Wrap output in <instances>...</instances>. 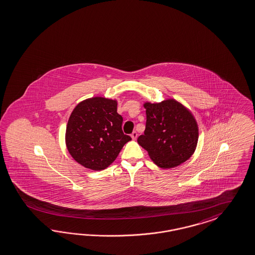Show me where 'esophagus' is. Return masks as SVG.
<instances>
[{"instance_id": "1", "label": "esophagus", "mask_w": 255, "mask_h": 255, "mask_svg": "<svg viewBox=\"0 0 255 255\" xmlns=\"http://www.w3.org/2000/svg\"><path fill=\"white\" fill-rule=\"evenodd\" d=\"M130 136H131V138L133 139V140H136V139H137V136H138V134H137V132L133 131L132 132L131 135H130Z\"/></svg>"}]
</instances>
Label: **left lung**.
Wrapping results in <instances>:
<instances>
[{
  "instance_id": "left-lung-1",
  "label": "left lung",
  "mask_w": 255,
  "mask_h": 255,
  "mask_svg": "<svg viewBox=\"0 0 255 255\" xmlns=\"http://www.w3.org/2000/svg\"><path fill=\"white\" fill-rule=\"evenodd\" d=\"M146 110L144 134L138 143L162 169L177 167L189 160L197 148L198 127L195 116L174 98L159 103H143Z\"/></svg>"
}]
</instances>
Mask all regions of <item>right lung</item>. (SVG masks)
<instances>
[{"label":"right lung","instance_id":"right-lung-1","mask_svg":"<svg viewBox=\"0 0 255 255\" xmlns=\"http://www.w3.org/2000/svg\"><path fill=\"white\" fill-rule=\"evenodd\" d=\"M123 117L117 113V100L95 96L76 105L65 132L67 149L86 168L101 171L116 160L131 138L122 130Z\"/></svg>","mask_w":255,"mask_h":255}]
</instances>
